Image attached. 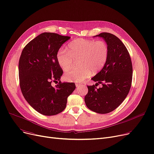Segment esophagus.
Listing matches in <instances>:
<instances>
[{"label":"esophagus","mask_w":154,"mask_h":154,"mask_svg":"<svg viewBox=\"0 0 154 154\" xmlns=\"http://www.w3.org/2000/svg\"><path fill=\"white\" fill-rule=\"evenodd\" d=\"M76 87L77 88H81V86H82V85L81 84H75Z\"/></svg>","instance_id":"1"}]
</instances>
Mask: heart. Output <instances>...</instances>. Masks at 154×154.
<instances>
[{
	"label": "heart",
	"mask_w": 154,
	"mask_h": 154,
	"mask_svg": "<svg viewBox=\"0 0 154 154\" xmlns=\"http://www.w3.org/2000/svg\"><path fill=\"white\" fill-rule=\"evenodd\" d=\"M108 55L109 48L104 42L80 38L70 43L68 50L59 49L57 59L60 66L64 70H67L64 73L65 81L79 82L91 77L92 71L97 72L101 70ZM78 58L82 67L69 69Z\"/></svg>",
	"instance_id": "obj_1"
}]
</instances>
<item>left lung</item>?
<instances>
[{
  "label": "left lung",
  "instance_id": "left-lung-1",
  "mask_svg": "<svg viewBox=\"0 0 154 154\" xmlns=\"http://www.w3.org/2000/svg\"><path fill=\"white\" fill-rule=\"evenodd\" d=\"M94 37L103 38L108 46L109 55L101 70L91 79L97 84H103V87L88 86L84 101L90 110L106 114L117 108L128 95L132 81V63L126 46L118 37L109 32Z\"/></svg>",
  "mask_w": 154,
  "mask_h": 154
}]
</instances>
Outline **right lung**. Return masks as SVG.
Returning a JSON list of instances; mask_svg holds the SVG:
<instances>
[{
  "mask_svg": "<svg viewBox=\"0 0 154 154\" xmlns=\"http://www.w3.org/2000/svg\"><path fill=\"white\" fill-rule=\"evenodd\" d=\"M70 39L57 33L43 32L24 48L19 61V77L26 101L40 114L56 115L66 108L74 83H61L63 70L57 59L62 45ZM59 82L52 86L53 82Z\"/></svg>",
  "mask_w": 154,
  "mask_h": 154,
  "instance_id": "right-lung-1",
  "label": "right lung"
}]
</instances>
